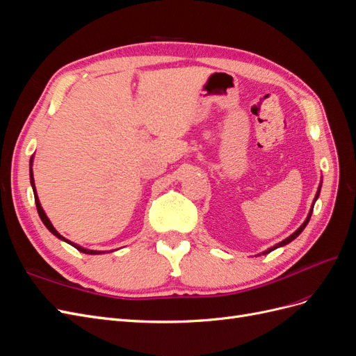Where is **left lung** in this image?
<instances>
[{
  "instance_id": "8db88e82",
  "label": "left lung",
  "mask_w": 356,
  "mask_h": 356,
  "mask_svg": "<svg viewBox=\"0 0 356 356\" xmlns=\"http://www.w3.org/2000/svg\"><path fill=\"white\" fill-rule=\"evenodd\" d=\"M321 187H322V177H321V182H319V187H318V191H316V195H315V199H314V202H312V207H310V209H309V213H307V217H306V220H305V222L300 225V227L293 233V234H289L286 239H284L282 242H279V243H276V245H273V246H270V248H267L266 251H263L261 254H258V255H266V254H268V252H272V251H275V250H277V248H281V246H285V245H288L289 242H293L297 236L303 232L305 229H306V225H307V222L310 221V217H312V212H314V207H315V202L318 200V197H319V193H321ZM257 255V257H258Z\"/></svg>"
}]
</instances>
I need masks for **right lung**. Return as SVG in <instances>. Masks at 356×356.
Returning a JSON list of instances; mask_svg holds the SVG:
<instances>
[{
	"label": "right lung",
	"mask_w": 356,
	"mask_h": 356,
	"mask_svg": "<svg viewBox=\"0 0 356 356\" xmlns=\"http://www.w3.org/2000/svg\"><path fill=\"white\" fill-rule=\"evenodd\" d=\"M32 161H34V156L31 157V160H29V179H31V187H32V191H34V197H35V204H37V211H38V215H40V218H41V221H42V224L46 225L47 227V230L53 234V236H56L58 239H60V241H63V242H67V243H70L71 246H74L75 250H79L80 252H83V254H89V255H99V254H105V251H93V250H88V248H83V246H80V245H77V243H74V242H71V241H68V239H65L63 238V236L53 227V224L50 222V220H49V217L46 215V212H44V209H42V207H41V203H40V199H38V195H37V188H35V182H34V172H32ZM110 252V251H108Z\"/></svg>",
	"instance_id": "1"
}]
</instances>
